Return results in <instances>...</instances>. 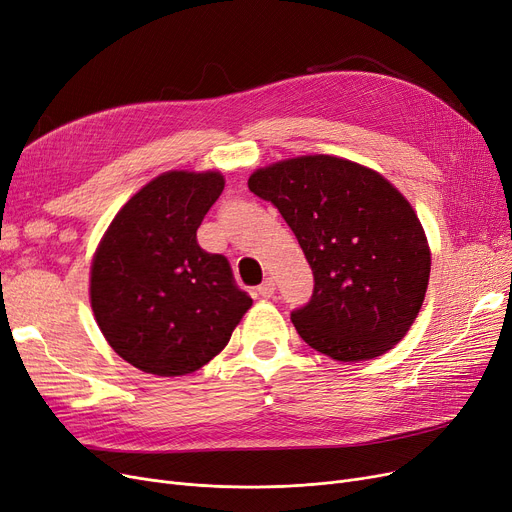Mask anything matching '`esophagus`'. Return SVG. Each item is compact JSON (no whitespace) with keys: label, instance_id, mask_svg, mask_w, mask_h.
<instances>
[{"label":"esophagus","instance_id":"34e87169","mask_svg":"<svg viewBox=\"0 0 512 512\" xmlns=\"http://www.w3.org/2000/svg\"><path fill=\"white\" fill-rule=\"evenodd\" d=\"M274 291H276V284H274L272 278H265V280L257 286V293H259L261 297H272Z\"/></svg>","mask_w":512,"mask_h":512}]
</instances>
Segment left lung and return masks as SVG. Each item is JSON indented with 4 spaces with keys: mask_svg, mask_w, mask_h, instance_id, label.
I'll list each match as a JSON object with an SVG mask.
<instances>
[{
    "mask_svg": "<svg viewBox=\"0 0 512 512\" xmlns=\"http://www.w3.org/2000/svg\"><path fill=\"white\" fill-rule=\"evenodd\" d=\"M249 190L280 211L314 272V295L291 314L309 347L360 362L406 337L425 301L431 251L402 192L328 154L257 169Z\"/></svg>",
    "mask_w": 512,
    "mask_h": 512,
    "instance_id": "obj_1",
    "label": "left lung"
}]
</instances>
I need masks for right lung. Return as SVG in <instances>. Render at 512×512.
<instances>
[{
	"instance_id": "1",
	"label": "right lung",
	"mask_w": 512,
	"mask_h": 512,
	"mask_svg": "<svg viewBox=\"0 0 512 512\" xmlns=\"http://www.w3.org/2000/svg\"><path fill=\"white\" fill-rule=\"evenodd\" d=\"M219 171H167L133 194L92 261L90 299L104 339L148 374L182 376L224 349L253 299L196 230L224 190Z\"/></svg>"
}]
</instances>
